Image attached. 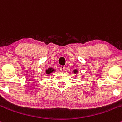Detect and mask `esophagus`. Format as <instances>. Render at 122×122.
Wrapping results in <instances>:
<instances>
[{
	"instance_id": "obj_1",
	"label": "esophagus",
	"mask_w": 122,
	"mask_h": 122,
	"mask_svg": "<svg viewBox=\"0 0 122 122\" xmlns=\"http://www.w3.org/2000/svg\"><path fill=\"white\" fill-rule=\"evenodd\" d=\"M60 71L61 72H64L65 71V67L64 66H60Z\"/></svg>"
}]
</instances>
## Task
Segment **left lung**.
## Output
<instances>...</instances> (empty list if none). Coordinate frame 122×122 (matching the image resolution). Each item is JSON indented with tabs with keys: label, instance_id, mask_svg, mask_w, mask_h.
I'll return each mask as SVG.
<instances>
[{
	"label": "left lung",
	"instance_id": "1",
	"mask_svg": "<svg viewBox=\"0 0 122 122\" xmlns=\"http://www.w3.org/2000/svg\"><path fill=\"white\" fill-rule=\"evenodd\" d=\"M72 72H73V74H78V70H77V69H75V70H74V71H73Z\"/></svg>",
	"mask_w": 122,
	"mask_h": 122
}]
</instances>
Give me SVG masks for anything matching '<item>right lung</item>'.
Returning a JSON list of instances; mask_svg holds the SVG:
<instances>
[{
	"instance_id": "add662e5",
	"label": "right lung",
	"mask_w": 122,
	"mask_h": 122,
	"mask_svg": "<svg viewBox=\"0 0 122 122\" xmlns=\"http://www.w3.org/2000/svg\"><path fill=\"white\" fill-rule=\"evenodd\" d=\"M55 71H56V69L52 68L51 67H50V68H48L47 69H46L45 72H46V74H47V75H50L51 74H52V73H53L54 72H55Z\"/></svg>"
}]
</instances>
